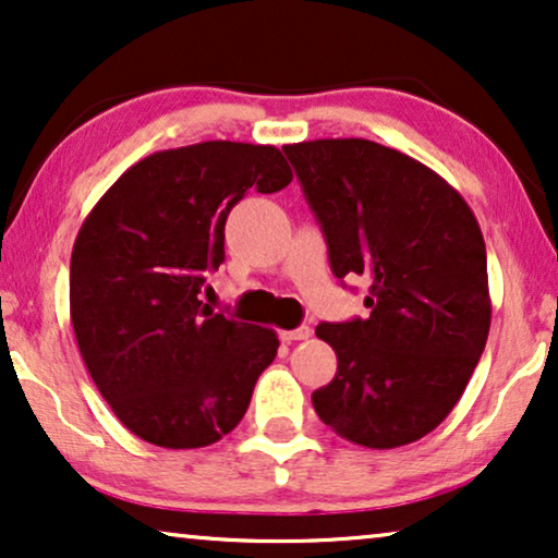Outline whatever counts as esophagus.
Here are the masks:
<instances>
[{
    "instance_id": "esophagus-1",
    "label": "esophagus",
    "mask_w": 558,
    "mask_h": 558,
    "mask_svg": "<svg viewBox=\"0 0 558 558\" xmlns=\"http://www.w3.org/2000/svg\"><path fill=\"white\" fill-rule=\"evenodd\" d=\"M312 335V330L307 325H302V327H296V330H284L281 332V340L284 342H296V340H307Z\"/></svg>"
}]
</instances>
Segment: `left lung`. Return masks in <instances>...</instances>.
<instances>
[{"label": "left lung", "instance_id": "1", "mask_svg": "<svg viewBox=\"0 0 558 558\" xmlns=\"http://www.w3.org/2000/svg\"><path fill=\"white\" fill-rule=\"evenodd\" d=\"M335 277L371 281L353 323L317 325L338 373L312 393L342 439L393 449L445 422L490 332L485 241L445 178L371 140L287 144Z\"/></svg>", "mask_w": 558, "mask_h": 558}]
</instances>
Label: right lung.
I'll return each instance as SVG.
<instances>
[{"label": "right lung", "mask_w": 558, "mask_h": 558, "mask_svg": "<svg viewBox=\"0 0 558 558\" xmlns=\"http://www.w3.org/2000/svg\"><path fill=\"white\" fill-rule=\"evenodd\" d=\"M292 182L271 144L201 142L129 167L83 220L71 323L83 363L121 424L149 445L197 449L246 414L277 357L271 327L216 315L201 294L246 195Z\"/></svg>", "instance_id": "right-lung-1"}]
</instances>
